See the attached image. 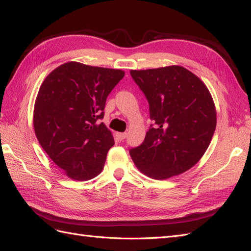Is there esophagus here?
Returning <instances> with one entry per match:
<instances>
[{"instance_id": "obj_1", "label": "esophagus", "mask_w": 251, "mask_h": 251, "mask_svg": "<svg viewBox=\"0 0 251 251\" xmlns=\"http://www.w3.org/2000/svg\"><path fill=\"white\" fill-rule=\"evenodd\" d=\"M116 136L119 140H124L126 137V133H116Z\"/></svg>"}]
</instances>
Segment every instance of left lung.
<instances>
[{
    "label": "left lung",
    "instance_id": "1",
    "mask_svg": "<svg viewBox=\"0 0 251 251\" xmlns=\"http://www.w3.org/2000/svg\"><path fill=\"white\" fill-rule=\"evenodd\" d=\"M154 121L139 147L130 150L138 170L163 180L186 172L206 151L217 113L204 82L181 66L131 70Z\"/></svg>",
    "mask_w": 251,
    "mask_h": 251
}]
</instances>
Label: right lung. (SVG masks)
<instances>
[{"mask_svg":"<svg viewBox=\"0 0 251 251\" xmlns=\"http://www.w3.org/2000/svg\"><path fill=\"white\" fill-rule=\"evenodd\" d=\"M124 76L123 70L69 62L43 81L34 104V132L69 178L85 181L101 173L114 138L100 120L108 95Z\"/></svg>","mask_w":251,"mask_h":251,"instance_id":"right-lung-1","label":"right lung"}]
</instances>
